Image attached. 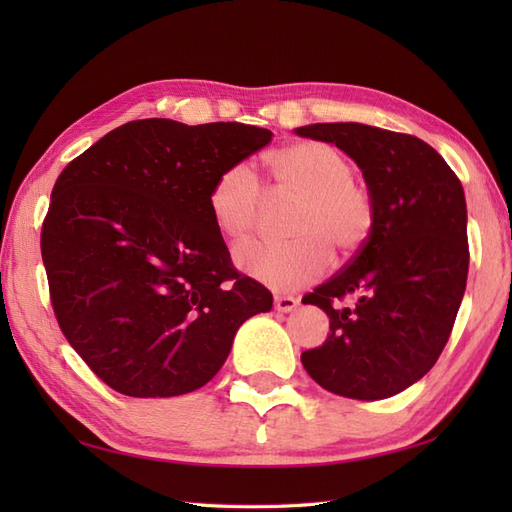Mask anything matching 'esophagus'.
Wrapping results in <instances>:
<instances>
[{
  "label": "esophagus",
  "mask_w": 512,
  "mask_h": 512,
  "mask_svg": "<svg viewBox=\"0 0 512 512\" xmlns=\"http://www.w3.org/2000/svg\"><path fill=\"white\" fill-rule=\"evenodd\" d=\"M297 306H299L297 297H290V295L275 297V310L277 312H292V310H297Z\"/></svg>",
  "instance_id": "obj_1"
}]
</instances>
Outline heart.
Segmentation results:
<instances>
[{"instance_id":"heart-1","label":"heart","mask_w":512,"mask_h":512,"mask_svg":"<svg viewBox=\"0 0 512 512\" xmlns=\"http://www.w3.org/2000/svg\"><path fill=\"white\" fill-rule=\"evenodd\" d=\"M275 189L301 200L292 215L288 244H250L237 250V264L264 286L286 292L319 279L332 251L352 257L372 237L376 202L341 149L321 140H301L268 156ZM213 222L233 244L257 231L264 211V187L244 162L224 169L209 193Z\"/></svg>"}]
</instances>
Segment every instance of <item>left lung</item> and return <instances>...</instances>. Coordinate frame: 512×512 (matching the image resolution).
<instances>
[{"mask_svg":"<svg viewBox=\"0 0 512 512\" xmlns=\"http://www.w3.org/2000/svg\"><path fill=\"white\" fill-rule=\"evenodd\" d=\"M295 132L343 149L376 202L369 242L303 297L328 314L330 334L303 352L301 363L336 396L400 394L436 365L464 297L469 242L462 182L416 136L363 123H317Z\"/></svg>","mask_w":512,"mask_h":512,"instance_id":"left-lung-1","label":"left lung"}]
</instances>
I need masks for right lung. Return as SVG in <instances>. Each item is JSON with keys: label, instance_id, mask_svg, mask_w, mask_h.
<instances>
[{"label": "right lung", "instance_id": "add662e5", "mask_svg": "<svg viewBox=\"0 0 512 512\" xmlns=\"http://www.w3.org/2000/svg\"><path fill=\"white\" fill-rule=\"evenodd\" d=\"M273 140L244 123L145 118L112 129L54 182L41 228L54 317L105 385L189 394L220 372L246 319L273 308L237 273L209 193Z\"/></svg>", "mask_w": 512, "mask_h": 512}]
</instances>
